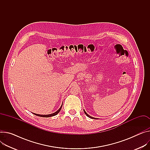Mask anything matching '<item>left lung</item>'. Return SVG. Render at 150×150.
I'll return each instance as SVG.
<instances>
[{
    "label": "left lung",
    "mask_w": 150,
    "mask_h": 150,
    "mask_svg": "<svg viewBox=\"0 0 150 150\" xmlns=\"http://www.w3.org/2000/svg\"><path fill=\"white\" fill-rule=\"evenodd\" d=\"M84 112H85V113L86 114V116L88 117H89V118H92V119H96V118H94V117H91V116H89V115L85 111V110H84Z\"/></svg>",
    "instance_id": "obj_1"
}]
</instances>
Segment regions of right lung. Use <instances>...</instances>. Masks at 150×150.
Listing matches in <instances>:
<instances>
[{
	"instance_id": "add662e5",
	"label": "right lung",
	"mask_w": 150,
	"mask_h": 150,
	"mask_svg": "<svg viewBox=\"0 0 150 150\" xmlns=\"http://www.w3.org/2000/svg\"><path fill=\"white\" fill-rule=\"evenodd\" d=\"M62 105H61V108L57 110L56 112H55L54 113H51V114H49V115H40V114H37V113H33L34 115H37V116H38V117H45V118H48V117H53V116H54V115H56L57 113H58L60 110H61V108H62Z\"/></svg>"
}]
</instances>
